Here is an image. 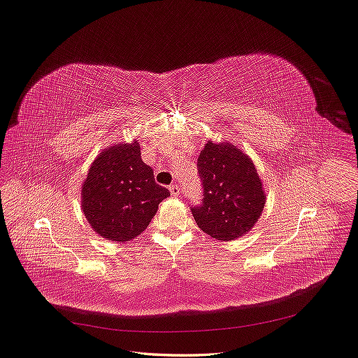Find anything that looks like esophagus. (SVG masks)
I'll return each mask as SVG.
<instances>
[{
  "mask_svg": "<svg viewBox=\"0 0 358 358\" xmlns=\"http://www.w3.org/2000/svg\"><path fill=\"white\" fill-rule=\"evenodd\" d=\"M169 192H171V194H173V196H180V193H181L180 185H177V184L169 185Z\"/></svg>",
  "mask_w": 358,
  "mask_h": 358,
  "instance_id": "1",
  "label": "esophagus"
}]
</instances>
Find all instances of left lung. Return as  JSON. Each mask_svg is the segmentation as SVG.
<instances>
[{
	"instance_id": "1",
	"label": "left lung",
	"mask_w": 358,
	"mask_h": 358,
	"mask_svg": "<svg viewBox=\"0 0 358 358\" xmlns=\"http://www.w3.org/2000/svg\"><path fill=\"white\" fill-rule=\"evenodd\" d=\"M197 168L203 182V204L192 209L197 227L219 241L248 234L267 197L252 159L231 142L209 141Z\"/></svg>"
}]
</instances>
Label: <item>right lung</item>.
I'll use <instances>...</instances> for the list:
<instances>
[{
	"instance_id": "right-lung-1",
	"label": "right lung",
	"mask_w": 358,
	"mask_h": 358,
	"mask_svg": "<svg viewBox=\"0 0 358 358\" xmlns=\"http://www.w3.org/2000/svg\"><path fill=\"white\" fill-rule=\"evenodd\" d=\"M168 196L134 141L107 146L94 159L81 187V209L101 238L126 242L148 228Z\"/></svg>"
}]
</instances>
